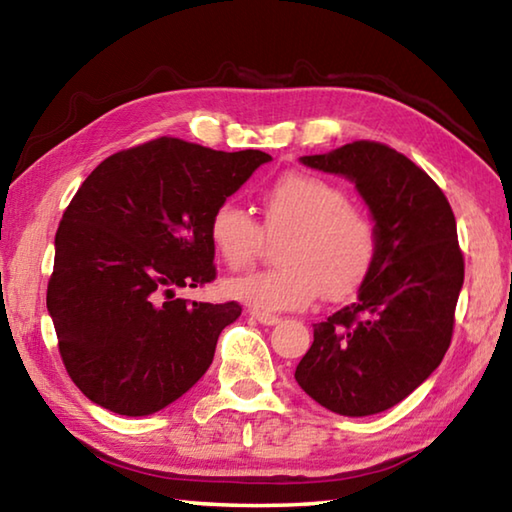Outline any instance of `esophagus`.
<instances>
[{"mask_svg": "<svg viewBox=\"0 0 512 512\" xmlns=\"http://www.w3.org/2000/svg\"><path fill=\"white\" fill-rule=\"evenodd\" d=\"M250 315H253V318L259 324H266V327H273V324L280 322V318H277V315H268V313H259V311H253Z\"/></svg>", "mask_w": 512, "mask_h": 512, "instance_id": "1", "label": "esophagus"}]
</instances>
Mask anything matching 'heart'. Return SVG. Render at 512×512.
Segmentation results:
<instances>
[{
  "mask_svg": "<svg viewBox=\"0 0 512 512\" xmlns=\"http://www.w3.org/2000/svg\"><path fill=\"white\" fill-rule=\"evenodd\" d=\"M262 224L235 201L212 210L208 237L217 257L232 271L248 266L267 237L280 239L277 262L224 282L230 300L259 313L306 309L324 295L331 300L360 291L378 257V228L365 210L349 203L338 183L291 172L262 194Z\"/></svg>",
  "mask_w": 512,
  "mask_h": 512,
  "instance_id": "b5f03b06",
  "label": "heart"
}]
</instances>
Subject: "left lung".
Returning <instances> with one entry per match:
<instances>
[{
  "instance_id": "left-lung-1",
  "label": "left lung",
  "mask_w": 512,
  "mask_h": 512,
  "mask_svg": "<svg viewBox=\"0 0 512 512\" xmlns=\"http://www.w3.org/2000/svg\"><path fill=\"white\" fill-rule=\"evenodd\" d=\"M356 183L378 228V257L358 300L313 324L295 380L342 416L385 412L441 365L463 286L457 221L443 190L405 154L353 141L302 156Z\"/></svg>"
}]
</instances>
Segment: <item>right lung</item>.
<instances>
[{
  "label": "right lung",
  "instance_id": "1",
  "mask_svg": "<svg viewBox=\"0 0 512 512\" xmlns=\"http://www.w3.org/2000/svg\"><path fill=\"white\" fill-rule=\"evenodd\" d=\"M268 161L161 136L111 154L80 185L55 232L46 309L89 401L147 416L206 374L241 306L181 300L176 288L215 280L212 210Z\"/></svg>",
  "mask_w": 512,
  "mask_h": 512
}]
</instances>
